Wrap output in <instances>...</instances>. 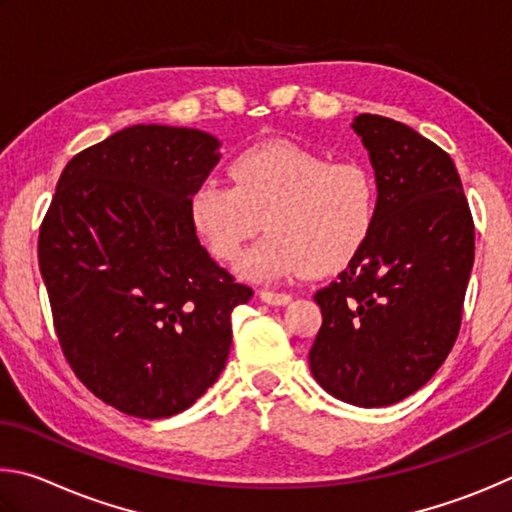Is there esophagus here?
I'll list each match as a JSON object with an SVG mask.
<instances>
[{"mask_svg": "<svg viewBox=\"0 0 512 512\" xmlns=\"http://www.w3.org/2000/svg\"><path fill=\"white\" fill-rule=\"evenodd\" d=\"M261 299L265 303H270V306H285V303L292 301L288 292H272V290H261Z\"/></svg>", "mask_w": 512, "mask_h": 512, "instance_id": "obj_1", "label": "esophagus"}]
</instances>
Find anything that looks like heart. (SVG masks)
<instances>
[{
    "label": "heart",
    "mask_w": 512,
    "mask_h": 512,
    "mask_svg": "<svg viewBox=\"0 0 512 512\" xmlns=\"http://www.w3.org/2000/svg\"><path fill=\"white\" fill-rule=\"evenodd\" d=\"M229 175L233 184H197L188 213L220 261H233L265 218L270 236L238 263L249 279L335 274L360 254L378 224V182L360 161H330L317 150L274 141L242 150Z\"/></svg>",
    "instance_id": "1"
}]
</instances>
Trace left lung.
Segmentation results:
<instances>
[{"label":"left lung","instance_id":"obj_1","mask_svg":"<svg viewBox=\"0 0 512 512\" xmlns=\"http://www.w3.org/2000/svg\"><path fill=\"white\" fill-rule=\"evenodd\" d=\"M380 191L378 224L317 290L310 371L330 396L387 407L432 380L459 337L474 222L452 157L409 125L355 116Z\"/></svg>","mask_w":512,"mask_h":512}]
</instances>
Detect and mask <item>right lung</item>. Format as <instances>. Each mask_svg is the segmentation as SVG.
Instances as JSON below:
<instances>
[{
	"instance_id": "right-lung-1",
	"label": "right lung",
	"mask_w": 512,
	"mask_h": 512,
	"mask_svg": "<svg viewBox=\"0 0 512 512\" xmlns=\"http://www.w3.org/2000/svg\"><path fill=\"white\" fill-rule=\"evenodd\" d=\"M209 132L132 125L69 161L40 224L53 328L105 405L168 418L220 378L231 312L254 290L209 256L188 213L220 161Z\"/></svg>"
}]
</instances>
